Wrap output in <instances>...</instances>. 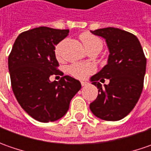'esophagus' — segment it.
Returning <instances> with one entry per match:
<instances>
[{"label":"esophagus","mask_w":151,"mask_h":151,"mask_svg":"<svg viewBox=\"0 0 151 151\" xmlns=\"http://www.w3.org/2000/svg\"><path fill=\"white\" fill-rule=\"evenodd\" d=\"M88 84L87 82H81V85L83 86V87H84V86H87Z\"/></svg>","instance_id":"34e87169"}]
</instances>
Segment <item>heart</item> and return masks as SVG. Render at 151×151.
Instances as JSON below:
<instances>
[{"label":"heart","instance_id":"b5f03b06","mask_svg":"<svg viewBox=\"0 0 151 151\" xmlns=\"http://www.w3.org/2000/svg\"><path fill=\"white\" fill-rule=\"evenodd\" d=\"M79 37L88 52L93 50L100 52V50L103 47L102 40L93 34L89 32H83L81 34ZM55 53L58 59H62L59 45L56 47ZM68 71L71 75L78 79H85L86 78H88L93 73H94L95 68L91 64H87V63H73L68 67Z\"/></svg>","mask_w":151,"mask_h":151}]
</instances>
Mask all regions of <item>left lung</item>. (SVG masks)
<instances>
[{
    "label": "left lung",
    "mask_w": 151,
    "mask_h": 151,
    "mask_svg": "<svg viewBox=\"0 0 151 151\" xmlns=\"http://www.w3.org/2000/svg\"><path fill=\"white\" fill-rule=\"evenodd\" d=\"M92 33L106 40L110 54L108 64L91 78L92 83L99 88V94L89 107L98 118L117 121L130 113L140 97L146 58L139 41L129 32L106 27ZM106 78L110 83L102 87L99 82H104Z\"/></svg>",
    "instance_id": "left-lung-1"
}]
</instances>
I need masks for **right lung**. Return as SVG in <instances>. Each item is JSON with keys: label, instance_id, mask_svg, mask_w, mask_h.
<instances>
[{"label": "right lung", "instance_id": "right-lung-1", "mask_svg": "<svg viewBox=\"0 0 151 151\" xmlns=\"http://www.w3.org/2000/svg\"><path fill=\"white\" fill-rule=\"evenodd\" d=\"M69 30L40 27L23 32L14 42L8 57V68L14 95L31 117L40 122L55 121L68 110L73 97L81 88L78 80L66 75L58 82L51 75H61L55 46Z\"/></svg>", "mask_w": 151, "mask_h": 151}]
</instances>
